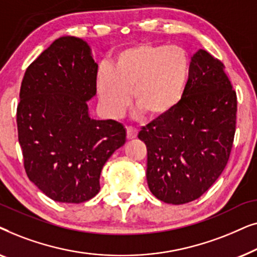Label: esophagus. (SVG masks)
Here are the masks:
<instances>
[{
	"mask_svg": "<svg viewBox=\"0 0 257 257\" xmlns=\"http://www.w3.org/2000/svg\"><path fill=\"white\" fill-rule=\"evenodd\" d=\"M137 135H138V131L136 128H133L132 126H127L126 127V136H127V139H135Z\"/></svg>",
	"mask_w": 257,
	"mask_h": 257,
	"instance_id": "obj_1",
	"label": "esophagus"
}]
</instances>
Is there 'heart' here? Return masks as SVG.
I'll return each instance as SVG.
<instances>
[{"label":"heart","mask_w":257,"mask_h":257,"mask_svg":"<svg viewBox=\"0 0 257 257\" xmlns=\"http://www.w3.org/2000/svg\"><path fill=\"white\" fill-rule=\"evenodd\" d=\"M189 78V59L184 49L165 44H139L119 52L112 68L100 66L97 89L104 111L120 118L130 104L151 118L173 111Z\"/></svg>","instance_id":"heart-1"}]
</instances>
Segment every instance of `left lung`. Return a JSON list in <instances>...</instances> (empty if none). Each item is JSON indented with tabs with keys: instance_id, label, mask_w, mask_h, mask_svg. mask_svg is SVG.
I'll return each instance as SVG.
<instances>
[{
	"instance_id": "1",
	"label": "left lung",
	"mask_w": 257,
	"mask_h": 257,
	"mask_svg": "<svg viewBox=\"0 0 257 257\" xmlns=\"http://www.w3.org/2000/svg\"><path fill=\"white\" fill-rule=\"evenodd\" d=\"M236 111L224 65L200 49L180 103L138 135L147 147V185L156 198L184 205L208 191L229 159Z\"/></svg>"
}]
</instances>
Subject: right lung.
Wrapping results in <instances>:
<instances>
[{
  "label": "right lung",
  "instance_id": "right-lung-1",
  "mask_svg": "<svg viewBox=\"0 0 257 257\" xmlns=\"http://www.w3.org/2000/svg\"><path fill=\"white\" fill-rule=\"evenodd\" d=\"M97 71L86 42L64 36L28 66L21 84L16 121L24 168L55 201L80 203L98 194L103 166L126 142L120 122L90 118Z\"/></svg>",
  "mask_w": 257,
  "mask_h": 257
}]
</instances>
